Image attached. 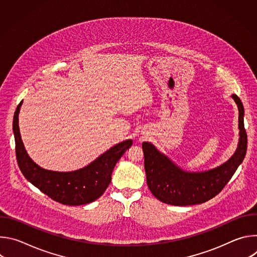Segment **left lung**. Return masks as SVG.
I'll return each instance as SVG.
<instances>
[{
  "label": "left lung",
  "mask_w": 257,
  "mask_h": 257,
  "mask_svg": "<svg viewBox=\"0 0 257 257\" xmlns=\"http://www.w3.org/2000/svg\"><path fill=\"white\" fill-rule=\"evenodd\" d=\"M239 109V142L235 154L223 165L204 172H186L160 153L151 142H143L144 169L151 192L162 202L184 206L203 203L223 190L247 151L244 128V107L241 99L232 94Z\"/></svg>",
  "instance_id": "obj_1"
}]
</instances>
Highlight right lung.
<instances>
[{"mask_svg": "<svg viewBox=\"0 0 257 257\" xmlns=\"http://www.w3.org/2000/svg\"><path fill=\"white\" fill-rule=\"evenodd\" d=\"M23 100L18 104L13 119L16 158L23 176L53 200L66 205H82L100 197L112 180V172L131 148V139L120 142L99 156L88 166L73 172H55L41 168L27 155L18 125V115Z\"/></svg>", "mask_w": 257, "mask_h": 257, "instance_id": "1", "label": "right lung"}]
</instances>
